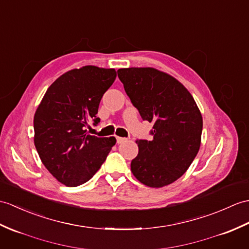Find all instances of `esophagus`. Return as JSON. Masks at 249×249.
Returning a JSON list of instances; mask_svg holds the SVG:
<instances>
[{
	"instance_id": "obj_1",
	"label": "esophagus",
	"mask_w": 249,
	"mask_h": 249,
	"mask_svg": "<svg viewBox=\"0 0 249 249\" xmlns=\"http://www.w3.org/2000/svg\"><path fill=\"white\" fill-rule=\"evenodd\" d=\"M127 141L126 138H122V137H117V143L121 144V143H124Z\"/></svg>"
}]
</instances>
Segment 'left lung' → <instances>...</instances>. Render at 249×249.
Here are the masks:
<instances>
[{
	"label": "left lung",
	"mask_w": 249,
	"mask_h": 249,
	"mask_svg": "<svg viewBox=\"0 0 249 249\" xmlns=\"http://www.w3.org/2000/svg\"><path fill=\"white\" fill-rule=\"evenodd\" d=\"M118 76L141 118L154 123L152 140L136 141L132 174L147 187L167 186L186 173L199 151V109L186 87L157 69H119Z\"/></svg>",
	"instance_id": "8db88e82"
}]
</instances>
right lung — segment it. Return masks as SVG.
I'll use <instances>...</instances> for the list:
<instances>
[{
    "label": "right lung",
    "instance_id": "1",
    "mask_svg": "<svg viewBox=\"0 0 249 249\" xmlns=\"http://www.w3.org/2000/svg\"><path fill=\"white\" fill-rule=\"evenodd\" d=\"M114 69L85 66L62 74L46 90L34 117V142L48 171L67 187L87 182L106 160L114 137L87 134L104 93L113 84Z\"/></svg>",
    "mask_w": 249,
    "mask_h": 249
}]
</instances>
